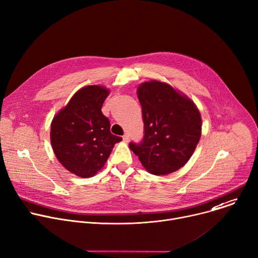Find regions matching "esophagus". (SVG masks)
Listing matches in <instances>:
<instances>
[{"instance_id":"obj_1","label":"esophagus","mask_w":258,"mask_h":258,"mask_svg":"<svg viewBox=\"0 0 258 258\" xmlns=\"http://www.w3.org/2000/svg\"><path fill=\"white\" fill-rule=\"evenodd\" d=\"M128 140H130V135H128L127 133H125V134L123 135V141H124V142H128Z\"/></svg>"}]
</instances>
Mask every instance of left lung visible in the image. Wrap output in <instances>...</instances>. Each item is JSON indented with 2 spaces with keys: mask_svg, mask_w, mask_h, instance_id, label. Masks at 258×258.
Wrapping results in <instances>:
<instances>
[{
  "mask_svg": "<svg viewBox=\"0 0 258 258\" xmlns=\"http://www.w3.org/2000/svg\"><path fill=\"white\" fill-rule=\"evenodd\" d=\"M144 137L130 143L131 150L153 175H168L188 161L202 134L201 114L195 103L171 85L152 80L138 87Z\"/></svg>",
  "mask_w": 258,
  "mask_h": 258,
  "instance_id": "8db88e82",
  "label": "left lung"
}]
</instances>
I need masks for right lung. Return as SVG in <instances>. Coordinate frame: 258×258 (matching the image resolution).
<instances>
[{"label":"right lung","mask_w":258,"mask_h":258,"mask_svg":"<svg viewBox=\"0 0 258 258\" xmlns=\"http://www.w3.org/2000/svg\"><path fill=\"white\" fill-rule=\"evenodd\" d=\"M109 92L100 85L82 87L51 122L50 141L56 158L82 178L96 175L122 140L111 134L110 121L101 110Z\"/></svg>","instance_id":"1"}]
</instances>
